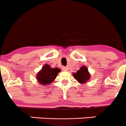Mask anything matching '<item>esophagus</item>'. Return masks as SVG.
<instances>
[{
    "label": "esophagus",
    "mask_w": 126,
    "mask_h": 126,
    "mask_svg": "<svg viewBox=\"0 0 126 126\" xmlns=\"http://www.w3.org/2000/svg\"><path fill=\"white\" fill-rule=\"evenodd\" d=\"M68 68H67V67H63V70L64 71H68Z\"/></svg>",
    "instance_id": "obj_1"
}]
</instances>
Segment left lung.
I'll use <instances>...</instances> for the list:
<instances>
[{"label": "left lung", "mask_w": 126, "mask_h": 126, "mask_svg": "<svg viewBox=\"0 0 126 126\" xmlns=\"http://www.w3.org/2000/svg\"><path fill=\"white\" fill-rule=\"evenodd\" d=\"M73 76L75 79L77 80L80 83L87 82L90 78V74L85 66L81 67L76 73H73Z\"/></svg>", "instance_id": "obj_1"}]
</instances>
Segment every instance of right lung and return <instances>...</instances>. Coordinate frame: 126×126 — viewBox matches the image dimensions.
I'll return each mask as SVG.
<instances>
[{"label":"right lung","mask_w":126,"mask_h":126,"mask_svg":"<svg viewBox=\"0 0 126 126\" xmlns=\"http://www.w3.org/2000/svg\"><path fill=\"white\" fill-rule=\"evenodd\" d=\"M61 71L59 68H52L47 64H46L36 75L37 80L43 85H49L54 82L57 75Z\"/></svg>","instance_id":"1"}]
</instances>
